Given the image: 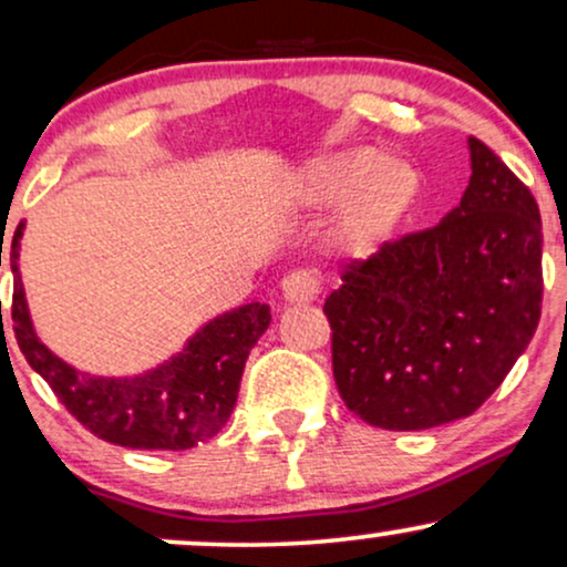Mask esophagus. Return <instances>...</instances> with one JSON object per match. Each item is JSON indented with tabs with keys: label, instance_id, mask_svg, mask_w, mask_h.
<instances>
[{
	"label": "esophagus",
	"instance_id": "obj_1",
	"mask_svg": "<svg viewBox=\"0 0 567 567\" xmlns=\"http://www.w3.org/2000/svg\"><path fill=\"white\" fill-rule=\"evenodd\" d=\"M320 286L316 276L307 270H295L281 281V295L286 302H312L318 297Z\"/></svg>",
	"mask_w": 567,
	"mask_h": 567
}]
</instances>
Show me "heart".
<instances>
[{
  "instance_id": "obj_1",
  "label": "heart",
  "mask_w": 567,
  "mask_h": 567,
  "mask_svg": "<svg viewBox=\"0 0 567 567\" xmlns=\"http://www.w3.org/2000/svg\"><path fill=\"white\" fill-rule=\"evenodd\" d=\"M421 178L415 167L383 157L373 146L333 152L312 159L299 178V202L307 207H337L347 202L339 239L347 249L365 255L383 244L408 215Z\"/></svg>"
}]
</instances>
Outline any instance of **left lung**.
Returning a JSON list of instances; mask_svg holds the SVG:
<instances>
[{"mask_svg": "<svg viewBox=\"0 0 567 567\" xmlns=\"http://www.w3.org/2000/svg\"><path fill=\"white\" fill-rule=\"evenodd\" d=\"M442 223L354 260L326 299L333 379L354 415L423 431L473 415L542 316V218L528 186L478 138Z\"/></svg>", "mask_w": 567, "mask_h": 567, "instance_id": "left-lung-1", "label": "left lung"}]
</instances>
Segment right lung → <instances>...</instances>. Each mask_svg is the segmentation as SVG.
Instances as JSON below:
<instances>
[{
  "mask_svg": "<svg viewBox=\"0 0 567 567\" xmlns=\"http://www.w3.org/2000/svg\"><path fill=\"white\" fill-rule=\"evenodd\" d=\"M23 230L25 223L20 220L10 249L16 276L12 328L28 365L52 386L70 415L94 436L131 450L181 452L213 439L234 412L251 347L270 326V307L249 302L223 312L202 326L171 360L138 375L113 379L83 373L37 337L18 265Z\"/></svg>",
  "mask_w": 567,
  "mask_h": 567,
  "instance_id": "obj_1",
  "label": "right lung"
}]
</instances>
